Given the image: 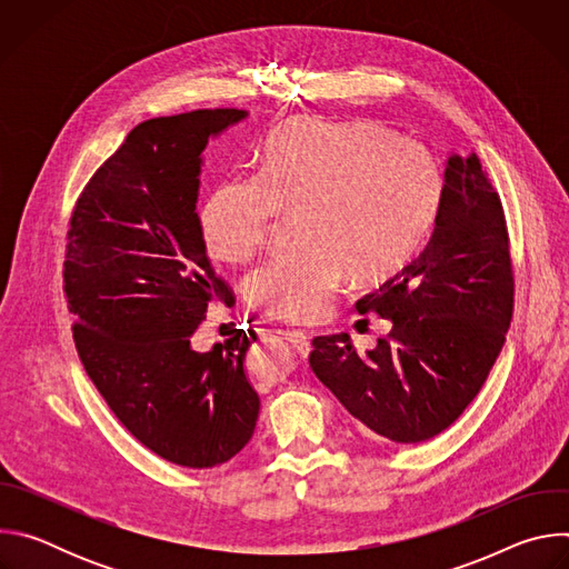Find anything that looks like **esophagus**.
I'll use <instances>...</instances> for the list:
<instances>
[{"mask_svg": "<svg viewBox=\"0 0 569 569\" xmlns=\"http://www.w3.org/2000/svg\"><path fill=\"white\" fill-rule=\"evenodd\" d=\"M286 338H288V342H290L301 356H308V353H310V338H308L303 331H288Z\"/></svg>", "mask_w": 569, "mask_h": 569, "instance_id": "esophagus-1", "label": "esophagus"}]
</instances>
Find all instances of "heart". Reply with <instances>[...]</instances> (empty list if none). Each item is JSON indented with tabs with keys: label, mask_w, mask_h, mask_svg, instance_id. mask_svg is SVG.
I'll list each match as a JSON object with an SVG mask.
<instances>
[{
	"label": "heart",
	"mask_w": 569,
	"mask_h": 569,
	"mask_svg": "<svg viewBox=\"0 0 569 569\" xmlns=\"http://www.w3.org/2000/svg\"><path fill=\"white\" fill-rule=\"evenodd\" d=\"M439 193L437 164L419 141L378 126L295 119L268 137L259 173L213 184L202 227L213 259L242 263L279 213H297L301 248L259 268L248 299L266 317L310 323L327 315L349 270L382 279L412 259Z\"/></svg>",
	"instance_id": "b5f03b06"
}]
</instances>
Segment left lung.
<instances>
[{
  "label": "left lung",
  "mask_w": 569,
  "mask_h": 569,
  "mask_svg": "<svg viewBox=\"0 0 569 569\" xmlns=\"http://www.w3.org/2000/svg\"><path fill=\"white\" fill-rule=\"evenodd\" d=\"M391 321L358 353L349 333L312 340L310 367L371 439L421 443L468 408L513 312L500 196L475 152L450 154L428 246L356 303Z\"/></svg>",
  "instance_id": "obj_1"
}]
</instances>
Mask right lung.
Segmentation results:
<instances>
[{"mask_svg": "<svg viewBox=\"0 0 569 569\" xmlns=\"http://www.w3.org/2000/svg\"><path fill=\"white\" fill-rule=\"evenodd\" d=\"M248 110H196L130 130L71 213L64 295L73 342L114 417L148 450L211 468L254 435L261 400L246 376L252 331L200 353L191 338L213 301L216 277L198 207L202 150Z\"/></svg>", "mask_w": 569, "mask_h": 569, "instance_id": "1", "label": "right lung"}]
</instances>
